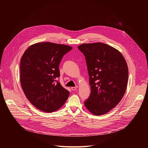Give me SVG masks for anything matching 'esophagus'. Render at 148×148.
<instances>
[{
  "instance_id": "esophagus-1",
  "label": "esophagus",
  "mask_w": 148,
  "mask_h": 148,
  "mask_svg": "<svg viewBox=\"0 0 148 148\" xmlns=\"http://www.w3.org/2000/svg\"><path fill=\"white\" fill-rule=\"evenodd\" d=\"M77 88V86H73L71 88V89L72 90H76Z\"/></svg>"
}]
</instances>
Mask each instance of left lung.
Instances as JSON below:
<instances>
[{
    "label": "left lung",
    "instance_id": "1",
    "mask_svg": "<svg viewBox=\"0 0 148 148\" xmlns=\"http://www.w3.org/2000/svg\"><path fill=\"white\" fill-rule=\"evenodd\" d=\"M78 49L85 57L91 89L85 106L95 115L104 114L124 95L128 79L127 62L117 49L104 43L82 44Z\"/></svg>",
    "mask_w": 148,
    "mask_h": 148
}]
</instances>
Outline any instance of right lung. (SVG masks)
<instances>
[{
	"label": "right lung",
	"instance_id": "add662e5",
	"mask_svg": "<svg viewBox=\"0 0 148 148\" xmlns=\"http://www.w3.org/2000/svg\"><path fill=\"white\" fill-rule=\"evenodd\" d=\"M72 47L53 42H38L28 48L21 60V83L31 103L45 112L63 106L69 92L58 82L59 64Z\"/></svg>",
	"mask_w": 148,
	"mask_h": 148
}]
</instances>
